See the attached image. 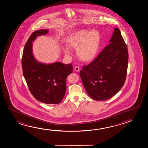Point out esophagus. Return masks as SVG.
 <instances>
[{"label":"esophagus","instance_id":"esophagus-1","mask_svg":"<svg viewBox=\"0 0 148 148\" xmlns=\"http://www.w3.org/2000/svg\"><path fill=\"white\" fill-rule=\"evenodd\" d=\"M74 69L76 71H79L80 70V68L78 66H75V67L74 68Z\"/></svg>","mask_w":148,"mask_h":148}]
</instances>
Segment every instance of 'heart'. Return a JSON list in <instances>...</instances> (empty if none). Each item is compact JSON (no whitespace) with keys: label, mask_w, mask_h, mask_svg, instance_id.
Returning a JSON list of instances; mask_svg holds the SVG:
<instances>
[{"label":"heart","mask_w":148,"mask_h":148,"mask_svg":"<svg viewBox=\"0 0 148 148\" xmlns=\"http://www.w3.org/2000/svg\"><path fill=\"white\" fill-rule=\"evenodd\" d=\"M100 43V34L95 29L77 30L73 33L67 41L68 45L77 49L78 58L84 62H90L96 58ZM64 52L66 55H70L71 53L69 48L64 49Z\"/></svg>","instance_id":"heart-1"}]
</instances>
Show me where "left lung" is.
<instances>
[{
	"instance_id": "8db88e82",
	"label": "left lung",
	"mask_w": 148,
	"mask_h": 148,
	"mask_svg": "<svg viewBox=\"0 0 148 148\" xmlns=\"http://www.w3.org/2000/svg\"><path fill=\"white\" fill-rule=\"evenodd\" d=\"M109 42L92 63L83 66L80 71L86 91L94 100L110 99L120 90L125 81L127 47L118 28H114Z\"/></svg>"
}]
</instances>
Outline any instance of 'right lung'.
Listing matches in <instances>:
<instances>
[{
  "instance_id": "1",
  "label": "right lung",
  "mask_w": 148,
  "mask_h": 148,
  "mask_svg": "<svg viewBox=\"0 0 148 148\" xmlns=\"http://www.w3.org/2000/svg\"><path fill=\"white\" fill-rule=\"evenodd\" d=\"M47 29L32 34L26 43L22 59L23 73L30 93L37 100L47 104H58L65 95L66 78L73 71L71 64L55 62L45 64L36 60L32 43L38 36L45 35Z\"/></svg>"
}]
</instances>
